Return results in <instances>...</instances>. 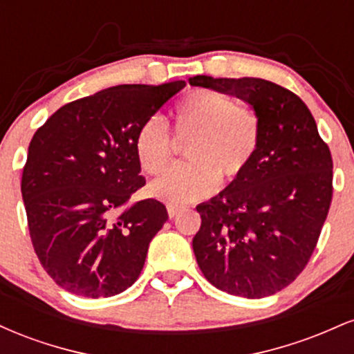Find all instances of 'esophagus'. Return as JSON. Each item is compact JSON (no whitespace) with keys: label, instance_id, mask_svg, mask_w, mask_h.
Returning a JSON list of instances; mask_svg holds the SVG:
<instances>
[{"label":"esophagus","instance_id":"obj_1","mask_svg":"<svg viewBox=\"0 0 354 354\" xmlns=\"http://www.w3.org/2000/svg\"><path fill=\"white\" fill-rule=\"evenodd\" d=\"M180 211H181L180 206H173V205L168 206V214H169V218L178 216V213H180Z\"/></svg>","mask_w":354,"mask_h":354}]
</instances>
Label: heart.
I'll use <instances>...</instances> for the list:
<instances>
[{
  "mask_svg": "<svg viewBox=\"0 0 354 354\" xmlns=\"http://www.w3.org/2000/svg\"><path fill=\"white\" fill-rule=\"evenodd\" d=\"M174 131L189 140V163L174 166L149 185V193L168 205L203 200L223 183L239 180L250 168L261 141V120L250 106L228 96L198 89L174 108ZM135 154L148 174L165 171L173 158V140L166 121L154 115L141 124L135 138Z\"/></svg>",
  "mask_w": 354,
  "mask_h": 354,
  "instance_id": "1",
  "label": "heart"
}]
</instances>
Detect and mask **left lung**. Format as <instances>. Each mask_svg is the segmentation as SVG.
<instances>
[{
  "label": "left lung",
  "mask_w": 354,
  "mask_h": 354,
  "mask_svg": "<svg viewBox=\"0 0 354 354\" xmlns=\"http://www.w3.org/2000/svg\"><path fill=\"white\" fill-rule=\"evenodd\" d=\"M250 104L261 141L246 173L196 206L193 251L205 278L243 298H265L293 283L310 261L333 196V160L306 104L261 78L193 76Z\"/></svg>",
  "instance_id": "8db88e82"
}]
</instances>
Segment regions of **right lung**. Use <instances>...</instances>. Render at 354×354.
Wrapping results in <instances>:
<instances>
[{
  "instance_id": "1",
  "label": "right lung",
  "mask_w": 354,
  "mask_h": 354,
  "mask_svg": "<svg viewBox=\"0 0 354 354\" xmlns=\"http://www.w3.org/2000/svg\"><path fill=\"white\" fill-rule=\"evenodd\" d=\"M185 84L103 89L61 106L35 133L21 194L35 253L63 290L108 298L140 276L168 211L153 198L129 203L146 183L135 138Z\"/></svg>"
}]
</instances>
